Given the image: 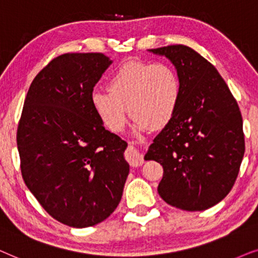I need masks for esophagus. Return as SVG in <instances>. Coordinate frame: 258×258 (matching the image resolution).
<instances>
[{
    "instance_id": "esophagus-1",
    "label": "esophagus",
    "mask_w": 258,
    "mask_h": 258,
    "mask_svg": "<svg viewBox=\"0 0 258 258\" xmlns=\"http://www.w3.org/2000/svg\"><path fill=\"white\" fill-rule=\"evenodd\" d=\"M126 159L132 167H138V166H140V165H143V163H144L143 156L139 153V151L133 146H130L128 149H127Z\"/></svg>"
}]
</instances>
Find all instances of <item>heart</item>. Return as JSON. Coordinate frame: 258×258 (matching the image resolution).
<instances>
[{
	"mask_svg": "<svg viewBox=\"0 0 258 258\" xmlns=\"http://www.w3.org/2000/svg\"><path fill=\"white\" fill-rule=\"evenodd\" d=\"M107 91L94 92L92 106L109 131L125 128L130 113L138 132L166 126L176 114L181 99L179 77L165 62L130 61L109 78ZM129 108L127 109L126 107Z\"/></svg>",
	"mask_w": 258,
	"mask_h": 258,
	"instance_id": "heart-1",
	"label": "heart"
}]
</instances>
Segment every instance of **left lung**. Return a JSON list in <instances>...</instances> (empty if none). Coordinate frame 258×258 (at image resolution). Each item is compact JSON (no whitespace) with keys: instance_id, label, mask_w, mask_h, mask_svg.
<instances>
[{"instance_id":"left-lung-1","label":"left lung","mask_w":258,"mask_h":258,"mask_svg":"<svg viewBox=\"0 0 258 258\" xmlns=\"http://www.w3.org/2000/svg\"><path fill=\"white\" fill-rule=\"evenodd\" d=\"M150 51L174 64L181 99L145 158L163 166L158 192L167 204L207 210L226 197L238 176L245 151L241 111L218 71L192 48L171 44Z\"/></svg>"}]
</instances>
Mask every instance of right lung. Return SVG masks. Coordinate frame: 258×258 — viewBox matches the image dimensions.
Wrapping results in <instances>:
<instances>
[{"instance_id":"obj_1","label":"right lung","mask_w":258,"mask_h":258,"mask_svg":"<svg viewBox=\"0 0 258 258\" xmlns=\"http://www.w3.org/2000/svg\"><path fill=\"white\" fill-rule=\"evenodd\" d=\"M112 63L102 53H67L34 79L17 127L23 180L51 217L87 228L109 217L122 196L127 143L105 128L93 88Z\"/></svg>"}]
</instances>
